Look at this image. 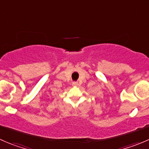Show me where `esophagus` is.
I'll list each match as a JSON object with an SVG mask.
<instances>
[{
  "label": "esophagus",
  "mask_w": 149,
  "mask_h": 149,
  "mask_svg": "<svg viewBox=\"0 0 149 149\" xmlns=\"http://www.w3.org/2000/svg\"><path fill=\"white\" fill-rule=\"evenodd\" d=\"M73 86H78V82H73Z\"/></svg>",
  "instance_id": "obj_1"
}]
</instances>
